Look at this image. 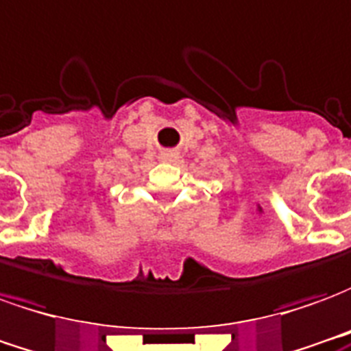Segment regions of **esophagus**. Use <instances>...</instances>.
<instances>
[{
    "mask_svg": "<svg viewBox=\"0 0 351 351\" xmlns=\"http://www.w3.org/2000/svg\"><path fill=\"white\" fill-rule=\"evenodd\" d=\"M176 156H178V153H173V151H162L160 158H162V162H173Z\"/></svg>",
    "mask_w": 351,
    "mask_h": 351,
    "instance_id": "1",
    "label": "esophagus"
}]
</instances>
